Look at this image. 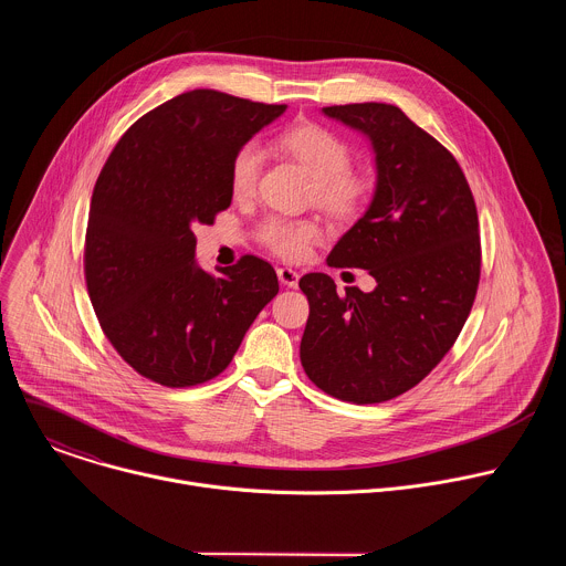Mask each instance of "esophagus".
Listing matches in <instances>:
<instances>
[{
  "label": "esophagus",
  "instance_id": "obj_1",
  "mask_svg": "<svg viewBox=\"0 0 566 566\" xmlns=\"http://www.w3.org/2000/svg\"><path fill=\"white\" fill-rule=\"evenodd\" d=\"M277 277H280V282L284 284V286H289V289H295L297 286V280H300V275L293 271V269H277Z\"/></svg>",
  "mask_w": 566,
  "mask_h": 566
}]
</instances>
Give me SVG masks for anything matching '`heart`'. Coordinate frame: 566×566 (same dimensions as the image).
Returning <instances> with one entry per match:
<instances>
[{
	"label": "heart",
	"mask_w": 566,
	"mask_h": 566,
	"mask_svg": "<svg viewBox=\"0 0 566 566\" xmlns=\"http://www.w3.org/2000/svg\"><path fill=\"white\" fill-rule=\"evenodd\" d=\"M280 147L297 158L315 179V201L332 214H349L365 197L367 184L349 170L352 151L347 143L322 125L302 123L284 129L277 138ZM264 164V149L258 140L241 145L230 160V188L237 197L255 190ZM319 228L306 219L269 217L260 226V239L266 249L286 260H302Z\"/></svg>",
	"instance_id": "obj_1"
}]
</instances>
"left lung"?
Returning <instances> with one entry per match:
<instances>
[{
  "instance_id": "1",
  "label": "left lung",
  "mask_w": 566,
  "mask_h": 566,
  "mask_svg": "<svg viewBox=\"0 0 566 566\" xmlns=\"http://www.w3.org/2000/svg\"><path fill=\"white\" fill-rule=\"evenodd\" d=\"M322 112L365 134L376 156L371 203L327 264L365 269L376 289L338 293L327 273L304 275L300 360L322 391L367 406L419 385L454 345L479 286V221L457 158L398 107Z\"/></svg>"
}]
</instances>
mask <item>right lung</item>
<instances>
[{"mask_svg":"<svg viewBox=\"0 0 566 566\" xmlns=\"http://www.w3.org/2000/svg\"><path fill=\"white\" fill-rule=\"evenodd\" d=\"M284 112L195 90L140 116L109 154L92 195L85 277L105 336L140 376L166 387L219 376L277 295L273 266L255 255L203 271L192 226L230 206L234 151Z\"/></svg>","mask_w":566,"mask_h":566,"instance_id":"1","label":"right lung"}]
</instances>
